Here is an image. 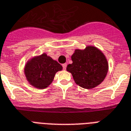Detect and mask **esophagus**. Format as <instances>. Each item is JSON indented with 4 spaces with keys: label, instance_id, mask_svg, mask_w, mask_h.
Returning a JSON list of instances; mask_svg holds the SVG:
<instances>
[{
    "label": "esophagus",
    "instance_id": "obj_1",
    "mask_svg": "<svg viewBox=\"0 0 131 131\" xmlns=\"http://www.w3.org/2000/svg\"><path fill=\"white\" fill-rule=\"evenodd\" d=\"M62 68H63L64 70H65L66 68H67V64L66 63L63 64H62Z\"/></svg>",
    "mask_w": 131,
    "mask_h": 131
}]
</instances>
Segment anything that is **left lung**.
Returning a JSON list of instances; mask_svg holds the SVG:
<instances>
[{"instance_id":"8db88e82","label":"left lung","mask_w":131,"mask_h":131,"mask_svg":"<svg viewBox=\"0 0 131 131\" xmlns=\"http://www.w3.org/2000/svg\"><path fill=\"white\" fill-rule=\"evenodd\" d=\"M71 60L73 63L68 64L67 70L72 74L76 84L84 88L99 86L107 75V60L96 47L88 46L84 50L75 49Z\"/></svg>"}]
</instances>
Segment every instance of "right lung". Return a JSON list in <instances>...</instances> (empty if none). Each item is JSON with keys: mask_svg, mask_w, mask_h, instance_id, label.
<instances>
[{"mask_svg": "<svg viewBox=\"0 0 131 131\" xmlns=\"http://www.w3.org/2000/svg\"><path fill=\"white\" fill-rule=\"evenodd\" d=\"M62 67L46 53L36 56L28 61L24 68L26 78L30 84L37 88L43 89L53 81L56 72Z\"/></svg>", "mask_w": 131, "mask_h": 131, "instance_id": "obj_1", "label": "right lung"}]
</instances>
